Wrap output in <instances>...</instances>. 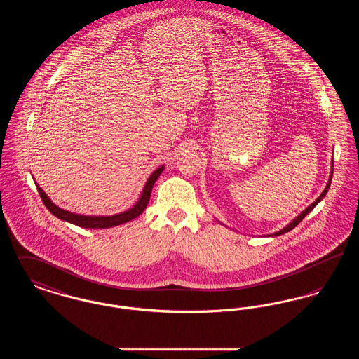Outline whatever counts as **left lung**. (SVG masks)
<instances>
[{
    "mask_svg": "<svg viewBox=\"0 0 359 359\" xmlns=\"http://www.w3.org/2000/svg\"><path fill=\"white\" fill-rule=\"evenodd\" d=\"M332 165H334V164H332ZM331 179H332V172H331L330 180H328V183H327V186H325V191L320 194V196H319V198H318V199H316V201H315L312 205H308L307 208H306V210H304V211H303V212H302V214H300L297 218H294V219H293V221H292V222H290V224L287 226V227H284L283 230H280V231L274 233L273 236H281V234H285V233H288V231H290L292 229H294V227H296L299 223L302 222V221L304 219V217H307L308 212H311V211L313 210V207L318 205V203H319V202H320V201L325 198V194H327V191H328V188H330V184H331Z\"/></svg>",
    "mask_w": 359,
    "mask_h": 359,
    "instance_id": "1",
    "label": "left lung"
}]
</instances>
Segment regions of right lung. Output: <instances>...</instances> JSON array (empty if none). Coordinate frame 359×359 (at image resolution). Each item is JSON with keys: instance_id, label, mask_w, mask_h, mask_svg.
<instances>
[{"instance_id": "add662e5", "label": "right lung", "mask_w": 359, "mask_h": 359, "mask_svg": "<svg viewBox=\"0 0 359 359\" xmlns=\"http://www.w3.org/2000/svg\"><path fill=\"white\" fill-rule=\"evenodd\" d=\"M163 170H164V167L161 165L160 168H157L151 175V177L148 179V182L144 187L142 195L138 199L136 205H133L132 208H129L128 211H125V212L116 214V215H111V217H87V215H79V214L69 212V211H66V210L53 205L51 199L46 195V192L37 184H36V187H37L39 195H40L43 203L56 218H59L62 221H66V222L72 223V224H76V226H81V227H85V229H107V227H113V226H118L122 223L129 222V221L137 218L145 210V207L148 205V202H149V198H151V192H152L154 182L158 179V176L161 175Z\"/></svg>"}]
</instances>
